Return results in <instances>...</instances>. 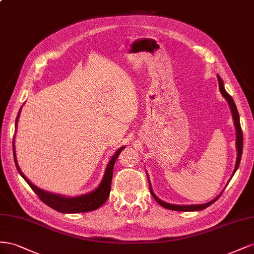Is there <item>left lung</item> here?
Returning a JSON list of instances; mask_svg holds the SVG:
<instances>
[{
  "label": "left lung",
  "instance_id": "left-lung-1",
  "mask_svg": "<svg viewBox=\"0 0 254 254\" xmlns=\"http://www.w3.org/2000/svg\"><path fill=\"white\" fill-rule=\"evenodd\" d=\"M218 83H219V89H220L221 95L224 97V99H226V100L228 101V103H229V105H230L231 112H232V116H233L235 128H236L237 158H236V164H235V168H234V171H233V175H232V177H233L234 173L236 172V170H237V168H238V166H240L242 154H243V132H242V127H241V123H240V115H238L236 105H235V103H234V100L232 99V97L226 91V89H224L223 82H222V79L220 78V76H218ZM232 177H231V179H232ZM148 180H149V179H148ZM229 181H230V180H229ZM149 187H150V192H151V194L153 195V198L155 199V201L157 202V203H158L159 205H162V206L165 207V208L172 209V211H182V212H192V211H201V209H204V208H206L207 206L213 204L216 200H218V198L220 197L221 193H222V192H220V194L217 195V197H216L214 200L209 201V202H207V203H204V204H198V205H197V204H195V205H177V204L167 203V202H164V201H162L161 199H158V198L156 197V194L153 192V190H152L150 181H149Z\"/></svg>",
  "mask_w": 254,
  "mask_h": 254
}]
</instances>
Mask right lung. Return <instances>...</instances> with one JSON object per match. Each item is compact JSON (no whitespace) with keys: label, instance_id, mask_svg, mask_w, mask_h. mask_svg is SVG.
Returning a JSON list of instances; mask_svg holds the SVG:
<instances>
[{"label":"right lung","instance_id":"right-lung-1","mask_svg":"<svg viewBox=\"0 0 254 254\" xmlns=\"http://www.w3.org/2000/svg\"><path fill=\"white\" fill-rule=\"evenodd\" d=\"M21 111V108H20ZM20 111L18 113L17 119H16V129H17V123L18 119L20 116ZM13 157H14V163H16V167L27 184L30 185V187L35 191V193L38 195L40 200L43 202V203L47 204L48 206L52 207L55 211L60 212V213H64V214H76V213H85V212H90V211H95V209L99 208L100 206H102L107 198L110 195L111 192V184H112V179H113V170H114V165L116 159L118 158L119 154L121 153V151L125 149L126 147H121L118 149V151L113 155L111 158V161L108 162L106 169L104 172V177L101 181L100 185L96 188L95 190H92L88 193H85L82 195H77V197H66V195H62V194H57V193H52L43 190H40L37 186H35L32 182L28 181V179L23 175V172L21 171L18 162H17V156H16V149H14V140H13Z\"/></svg>","mask_w":254,"mask_h":254}]
</instances>
